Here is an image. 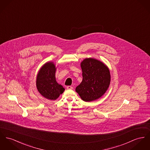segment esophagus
Wrapping results in <instances>:
<instances>
[{
    "label": "esophagus",
    "mask_w": 150,
    "mask_h": 150,
    "mask_svg": "<svg viewBox=\"0 0 150 150\" xmlns=\"http://www.w3.org/2000/svg\"><path fill=\"white\" fill-rule=\"evenodd\" d=\"M66 88H67V90H72V89H73V87H72V86H67V87H66Z\"/></svg>",
    "instance_id": "esophagus-1"
}]
</instances>
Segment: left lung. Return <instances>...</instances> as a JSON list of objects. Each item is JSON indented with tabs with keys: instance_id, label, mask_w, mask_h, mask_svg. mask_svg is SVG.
<instances>
[{
	"instance_id": "obj_1",
	"label": "left lung",
	"mask_w": 150,
	"mask_h": 150,
	"mask_svg": "<svg viewBox=\"0 0 150 150\" xmlns=\"http://www.w3.org/2000/svg\"><path fill=\"white\" fill-rule=\"evenodd\" d=\"M83 80L75 89L81 99L92 102L102 96L107 90L111 81L110 70L103 62L86 58L81 64Z\"/></svg>"
}]
</instances>
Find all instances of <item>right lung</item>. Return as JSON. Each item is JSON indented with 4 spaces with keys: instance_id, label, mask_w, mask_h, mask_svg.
<instances>
[{
    "instance_id": "1",
    "label": "right lung",
    "mask_w": 150,
    "mask_h": 150,
    "mask_svg": "<svg viewBox=\"0 0 150 150\" xmlns=\"http://www.w3.org/2000/svg\"><path fill=\"white\" fill-rule=\"evenodd\" d=\"M56 69L53 62H47L40 68L36 77L38 91L43 97L51 100H56L65 90L56 81Z\"/></svg>"
}]
</instances>
